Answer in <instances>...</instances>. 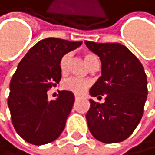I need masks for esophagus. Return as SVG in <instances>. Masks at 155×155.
Instances as JSON below:
<instances>
[{"label":"esophagus","mask_w":155,"mask_h":155,"mask_svg":"<svg viewBox=\"0 0 155 155\" xmlns=\"http://www.w3.org/2000/svg\"><path fill=\"white\" fill-rule=\"evenodd\" d=\"M74 98H75V101H78V98H80V97H78V95H75V97H74Z\"/></svg>","instance_id":"obj_1"}]
</instances>
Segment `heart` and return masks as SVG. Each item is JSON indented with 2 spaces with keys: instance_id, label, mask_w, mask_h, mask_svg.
Instances as JSON below:
<instances>
[{
  "instance_id": "1",
  "label": "heart",
  "mask_w": 155,
  "mask_h": 155,
  "mask_svg": "<svg viewBox=\"0 0 155 155\" xmlns=\"http://www.w3.org/2000/svg\"><path fill=\"white\" fill-rule=\"evenodd\" d=\"M84 61L88 68H91L92 64H98V58H97V55L91 54V53H87L84 55ZM70 54H64L61 60L60 61V70L61 71V74H67L68 68V64H70ZM63 87L65 91H71L75 94H82L87 91V88L90 87V82L78 80L75 78H68L63 82Z\"/></svg>"
}]
</instances>
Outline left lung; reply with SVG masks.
Here are the masks:
<instances>
[{
	"label": "left lung",
	"mask_w": 155,
	"mask_h": 155,
	"mask_svg": "<svg viewBox=\"0 0 155 155\" xmlns=\"http://www.w3.org/2000/svg\"><path fill=\"white\" fill-rule=\"evenodd\" d=\"M84 43L101 61V77L90 94L97 98L104 95L102 104L90 100L91 107L85 117L88 129L101 142H120L134 132L143 114L147 97L144 68L124 45Z\"/></svg>",
	"instance_id": "8db88e82"
}]
</instances>
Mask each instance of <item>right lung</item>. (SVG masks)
Listing matches in <instances>:
<instances>
[{"instance_id":"add662e5","label":"right lung","mask_w":155,"mask_h":155,"mask_svg":"<svg viewBox=\"0 0 155 155\" xmlns=\"http://www.w3.org/2000/svg\"><path fill=\"white\" fill-rule=\"evenodd\" d=\"M81 44L45 38L30 48L18 64L10 82L8 105L15 129L26 141L46 144L55 140L64 129L74 95L61 91L57 100L48 101L47 91L61 81V58Z\"/></svg>"}]
</instances>
